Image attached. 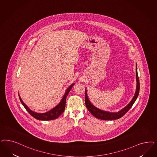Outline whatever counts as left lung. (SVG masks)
Returning <instances> with one entry per match:
<instances>
[{"instance_id": "1", "label": "left lung", "mask_w": 157, "mask_h": 157, "mask_svg": "<svg viewBox=\"0 0 157 157\" xmlns=\"http://www.w3.org/2000/svg\"><path fill=\"white\" fill-rule=\"evenodd\" d=\"M136 90L135 94V96H133L132 100L131 102L127 105V106L122 109L121 110H120L117 113H111L109 111H103L99 109L98 108H96V107L94 106L90 101L88 99V98L86 94H86H85V103L86 105V108L88 109V111L91 113V114L97 118L101 119L103 120H117L120 118H121L123 116H124L128 110L131 108L132 105L136 101L137 98L139 95V90H140V82H139V79L137 75V65L136 66Z\"/></svg>"}]
</instances>
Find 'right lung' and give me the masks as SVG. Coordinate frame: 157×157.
Listing matches in <instances>:
<instances>
[{
    "label": "right lung",
    "mask_w": 157,
    "mask_h": 157,
    "mask_svg": "<svg viewBox=\"0 0 157 157\" xmlns=\"http://www.w3.org/2000/svg\"><path fill=\"white\" fill-rule=\"evenodd\" d=\"M74 83L72 84L71 86H69L66 92L63 97L61 102L54 108H53L50 111H48L45 113H37L34 111H32L29 109V108L22 101L20 96H19L22 105L25 108L26 111H28L30 115L33 117L39 120H43V121H49L52 120L57 118L58 117L62 114L65 109V105H66V97L67 96L69 91H71L72 86H73Z\"/></svg>",
    "instance_id": "add662e5"
}]
</instances>
